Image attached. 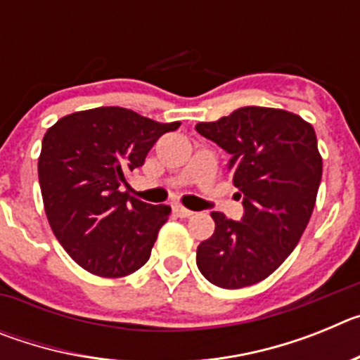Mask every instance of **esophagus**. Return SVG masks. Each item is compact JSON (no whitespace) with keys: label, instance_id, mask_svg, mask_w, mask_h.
Segmentation results:
<instances>
[{"label":"esophagus","instance_id":"esophagus-1","mask_svg":"<svg viewBox=\"0 0 360 360\" xmlns=\"http://www.w3.org/2000/svg\"><path fill=\"white\" fill-rule=\"evenodd\" d=\"M173 212L176 216H180V218H189V216H193L195 212L189 211V209H186L184 205H180V203H174L173 205Z\"/></svg>","mask_w":360,"mask_h":360}]
</instances>
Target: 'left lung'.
<instances>
[{
	"instance_id": "left-lung-1",
	"label": "left lung",
	"mask_w": 360,
	"mask_h": 360,
	"mask_svg": "<svg viewBox=\"0 0 360 360\" xmlns=\"http://www.w3.org/2000/svg\"><path fill=\"white\" fill-rule=\"evenodd\" d=\"M196 131L231 155L227 167L243 198L241 221L211 212L214 232L196 250L203 278L243 288L269 278L308 225L323 174L316 131L290 111L245 106Z\"/></svg>"
}]
</instances>
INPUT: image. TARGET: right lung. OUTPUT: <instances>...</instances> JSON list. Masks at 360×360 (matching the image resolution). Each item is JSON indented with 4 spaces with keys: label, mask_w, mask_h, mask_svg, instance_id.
Segmentation results:
<instances>
[{
    "label": "right lung",
    "mask_w": 360,
    "mask_h": 360,
    "mask_svg": "<svg viewBox=\"0 0 360 360\" xmlns=\"http://www.w3.org/2000/svg\"><path fill=\"white\" fill-rule=\"evenodd\" d=\"M178 126L108 106L63 117L44 133L37 164L44 212L63 249L84 270L122 278L149 259L171 207L129 198L120 187Z\"/></svg>",
    "instance_id": "1"
}]
</instances>
